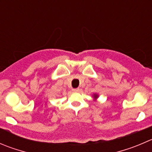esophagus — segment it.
Masks as SVG:
<instances>
[{
    "label": "esophagus",
    "instance_id": "1",
    "mask_svg": "<svg viewBox=\"0 0 152 152\" xmlns=\"http://www.w3.org/2000/svg\"><path fill=\"white\" fill-rule=\"evenodd\" d=\"M73 92H80L81 91V89L79 88H74V89H73Z\"/></svg>",
    "mask_w": 152,
    "mask_h": 152
}]
</instances>
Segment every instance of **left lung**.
Segmentation results:
<instances>
[{"mask_svg": "<svg viewBox=\"0 0 152 152\" xmlns=\"http://www.w3.org/2000/svg\"><path fill=\"white\" fill-rule=\"evenodd\" d=\"M94 98L95 99H97L98 98V95H97V94H94Z\"/></svg>", "mask_w": 152, "mask_h": 152, "instance_id": "8db88e82", "label": "left lung"}]
</instances>
